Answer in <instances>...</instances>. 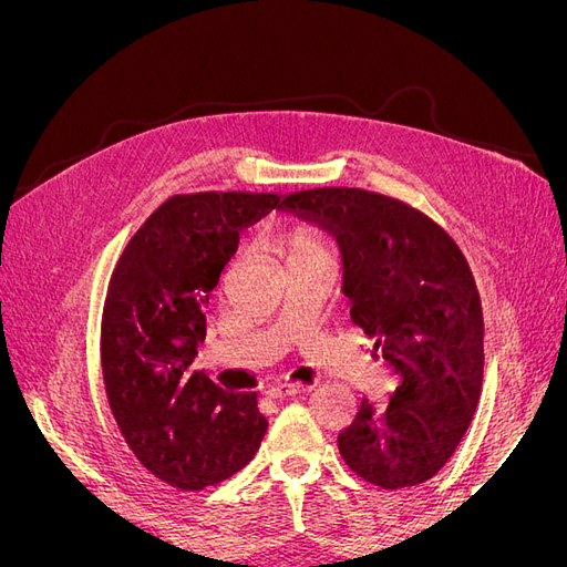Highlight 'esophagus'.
I'll list each match as a JSON object with an SVG mask.
<instances>
[{"label": "esophagus", "instance_id": "esophagus-1", "mask_svg": "<svg viewBox=\"0 0 567 567\" xmlns=\"http://www.w3.org/2000/svg\"><path fill=\"white\" fill-rule=\"evenodd\" d=\"M305 383H298V381H279L277 385H271V394L274 398H290V394H298V392H305Z\"/></svg>", "mask_w": 567, "mask_h": 567}]
</instances>
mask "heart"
I'll return each mask as SVG.
<instances>
[{"label":"heart","instance_id":"1","mask_svg":"<svg viewBox=\"0 0 567 567\" xmlns=\"http://www.w3.org/2000/svg\"><path fill=\"white\" fill-rule=\"evenodd\" d=\"M290 250H293V255H305V252H321L326 248L317 241H296L293 246H290Z\"/></svg>","mask_w":567,"mask_h":567}]
</instances>
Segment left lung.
I'll list each match as a JSON object with an SVG mask.
<instances>
[{"label":"left lung","instance_id":"1","mask_svg":"<svg viewBox=\"0 0 567 567\" xmlns=\"http://www.w3.org/2000/svg\"><path fill=\"white\" fill-rule=\"evenodd\" d=\"M286 213L329 234L350 317L400 375L340 431L348 466L385 489L431 480L466 435L483 388V307L466 257L431 217L362 188L290 194Z\"/></svg>","mask_w":567,"mask_h":567}]
</instances>
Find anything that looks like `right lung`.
Returning a JSON list of instances; mask_svg holds the SVG:
<instances>
[{
	"mask_svg": "<svg viewBox=\"0 0 567 567\" xmlns=\"http://www.w3.org/2000/svg\"><path fill=\"white\" fill-rule=\"evenodd\" d=\"M286 203L277 194L175 196L120 255L101 323L106 394L134 456L167 485H217L260 450L267 419L257 392L229 390L194 359L241 231Z\"/></svg>",
	"mask_w": 567,
	"mask_h": 567,
	"instance_id": "obj_1",
	"label": "right lung"
}]
</instances>
